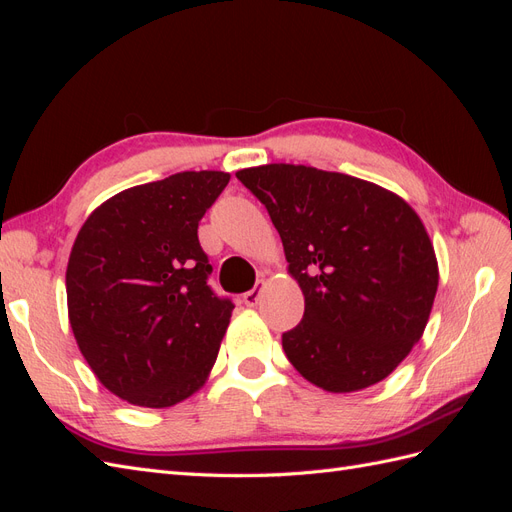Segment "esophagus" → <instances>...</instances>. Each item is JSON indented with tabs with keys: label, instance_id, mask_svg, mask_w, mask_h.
I'll use <instances>...</instances> for the list:
<instances>
[{
	"label": "esophagus",
	"instance_id": "34e87169",
	"mask_svg": "<svg viewBox=\"0 0 512 512\" xmlns=\"http://www.w3.org/2000/svg\"><path fill=\"white\" fill-rule=\"evenodd\" d=\"M265 288H267V282H265V280H258L252 290H247V292L243 294V303H245L247 307L258 305V301H260V297H262V292H265Z\"/></svg>",
	"mask_w": 512,
	"mask_h": 512
}]
</instances>
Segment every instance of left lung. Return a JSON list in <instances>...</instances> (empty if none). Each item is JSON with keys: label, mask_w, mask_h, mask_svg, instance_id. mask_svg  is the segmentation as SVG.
Instances as JSON below:
<instances>
[{"label": "left lung", "mask_w": 512, "mask_h": 512, "mask_svg": "<svg viewBox=\"0 0 512 512\" xmlns=\"http://www.w3.org/2000/svg\"><path fill=\"white\" fill-rule=\"evenodd\" d=\"M237 179L267 207L303 320L282 335L294 369L318 389L382 382L423 337L440 271L418 213L399 194L303 164H262Z\"/></svg>", "instance_id": "obj_1"}]
</instances>
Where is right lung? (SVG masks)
Segmentation results:
<instances>
[{"mask_svg":"<svg viewBox=\"0 0 512 512\" xmlns=\"http://www.w3.org/2000/svg\"><path fill=\"white\" fill-rule=\"evenodd\" d=\"M228 173L183 170L111 196L89 213L66 269L68 320L104 389L170 408L203 389L232 305L207 286L198 222Z\"/></svg>","mask_w":512,"mask_h":512,"instance_id":"right-lung-1","label":"right lung"}]
</instances>
